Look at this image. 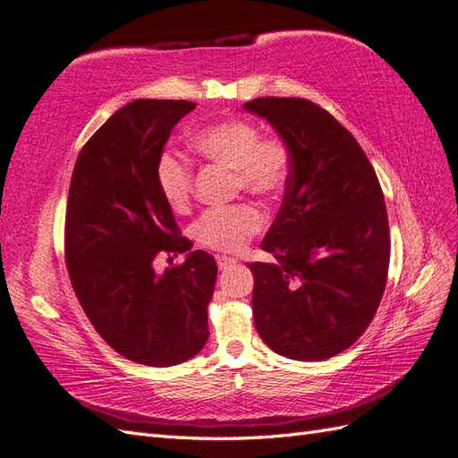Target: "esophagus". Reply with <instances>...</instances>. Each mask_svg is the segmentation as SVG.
Listing matches in <instances>:
<instances>
[{
	"instance_id": "esophagus-1",
	"label": "esophagus",
	"mask_w": 458,
	"mask_h": 458,
	"mask_svg": "<svg viewBox=\"0 0 458 458\" xmlns=\"http://www.w3.org/2000/svg\"><path fill=\"white\" fill-rule=\"evenodd\" d=\"M235 263H237V260L231 259V257H217V265H219L221 270H225V268L235 265Z\"/></svg>"
}]
</instances>
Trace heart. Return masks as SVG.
<instances>
[{"label": "heart", "mask_w": 458, "mask_h": 458, "mask_svg": "<svg viewBox=\"0 0 458 458\" xmlns=\"http://www.w3.org/2000/svg\"><path fill=\"white\" fill-rule=\"evenodd\" d=\"M191 146L205 160L233 170V188L263 199H273L291 180V150L281 138L260 136L247 120H223L199 130ZM156 182L174 211L190 208L193 167L174 152H164L156 164ZM265 225V216L250 203L213 208L193 223V239L219 253H237Z\"/></svg>", "instance_id": "b5f03b06"}]
</instances>
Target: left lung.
I'll return each instance as SVG.
<instances>
[{
	"label": "left lung",
	"mask_w": 458,
	"mask_h": 458,
	"mask_svg": "<svg viewBox=\"0 0 458 458\" xmlns=\"http://www.w3.org/2000/svg\"><path fill=\"white\" fill-rule=\"evenodd\" d=\"M245 110L267 118L291 150V180L250 263L253 318L267 346L318 361L366 332L386 291L389 223L368 156L328 110L306 98L263 97Z\"/></svg>",
	"instance_id": "1"
}]
</instances>
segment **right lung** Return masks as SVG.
I'll list each match as a JSON object with an SVG mask.
<instances>
[{
  "label": "right lung",
  "mask_w": 458,
  "mask_h": 458,
  "mask_svg": "<svg viewBox=\"0 0 458 458\" xmlns=\"http://www.w3.org/2000/svg\"><path fill=\"white\" fill-rule=\"evenodd\" d=\"M193 108L190 100L128 102L82 146L69 188L64 260L74 294L112 350L152 368L193 358L209 338L216 259L191 250L164 276L151 265L160 252L193 247L156 182L172 128Z\"/></svg>",
  "instance_id": "obj_1"
}]
</instances>
